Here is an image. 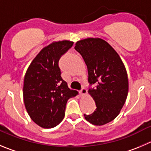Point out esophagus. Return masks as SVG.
<instances>
[{
    "label": "esophagus",
    "mask_w": 151,
    "mask_h": 151,
    "mask_svg": "<svg viewBox=\"0 0 151 151\" xmlns=\"http://www.w3.org/2000/svg\"><path fill=\"white\" fill-rule=\"evenodd\" d=\"M87 91L85 88H82L81 89V91H80V94H81V96H86V95H87Z\"/></svg>",
    "instance_id": "1"
}]
</instances>
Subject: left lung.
Returning <instances> with one entry per match:
<instances>
[{"label": "left lung", "instance_id": "left-lung-1", "mask_svg": "<svg viewBox=\"0 0 151 151\" xmlns=\"http://www.w3.org/2000/svg\"><path fill=\"white\" fill-rule=\"evenodd\" d=\"M75 50L87 65L89 83L96 85L89 89L88 93L96 109L92 114H84V118L94 125H104L117 117L125 103L128 93L127 70L116 50L101 38L80 40Z\"/></svg>", "mask_w": 151, "mask_h": 151}]
</instances>
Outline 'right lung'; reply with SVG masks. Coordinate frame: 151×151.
<instances>
[{"label": "right lung", "mask_w": 151, "mask_h": 151, "mask_svg": "<svg viewBox=\"0 0 151 151\" xmlns=\"http://www.w3.org/2000/svg\"><path fill=\"white\" fill-rule=\"evenodd\" d=\"M70 41H54L44 47L29 66L24 80L23 96L31 119L43 128L58 125L64 117L69 99L78 94L70 90L61 76L58 61L73 46Z\"/></svg>", "instance_id": "obj_1"}]
</instances>
